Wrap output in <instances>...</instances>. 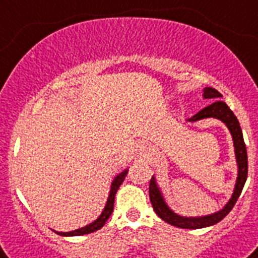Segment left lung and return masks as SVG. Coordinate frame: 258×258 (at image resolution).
<instances>
[{"label": "left lung", "mask_w": 258, "mask_h": 258, "mask_svg": "<svg viewBox=\"0 0 258 258\" xmlns=\"http://www.w3.org/2000/svg\"><path fill=\"white\" fill-rule=\"evenodd\" d=\"M204 97L205 98H219L222 97V95L219 93L217 89L214 88H205L204 89ZM217 118L221 119L226 126L228 127L230 132L232 135V140H234L235 147V154H236L237 167H239V172H237V180L235 184V191L232 194L231 199L226 204V207L222 210L214 213L212 216L207 217H199V218H187V217H180L178 214L172 212L169 207L166 205L165 200H163L162 195H161L160 189L157 187L156 180L152 176L151 183H149V199H151L152 207H153L154 212L162 221L167 222L169 225L175 226V227L180 228H203L208 227V226L216 225L219 221H222L228 213L231 212L234 205L236 204L237 199L240 196L243 187L245 184L248 175V157H247V148H245V143L243 139V132H241L240 124L239 120L232 113V110L227 105L221 100H216L213 104L208 105L207 107H204L203 110H200L194 116L189 118V122H196L199 119H204V118Z\"/></svg>", "instance_id": "8db88e82"}]
</instances>
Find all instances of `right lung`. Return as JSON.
<instances>
[{"mask_svg": "<svg viewBox=\"0 0 258 258\" xmlns=\"http://www.w3.org/2000/svg\"><path fill=\"white\" fill-rule=\"evenodd\" d=\"M126 175H127V170H124V171L120 172L119 175L114 179L113 184H111L110 194H109V199H107V203H106V205H105L104 212L101 213V216L98 217L95 222H92L91 225L86 226V227L79 228V230H74V231H70V232H57V234L62 235V236H79V235L91 234V232H95V231H97V230H100V228L105 225V222L107 221V218L111 216V213H113L115 194H116V191H118L119 185L122 184L123 180H124V178H126Z\"/></svg>", "mask_w": 258, "mask_h": 258, "instance_id": "1", "label": "right lung"}]
</instances>
